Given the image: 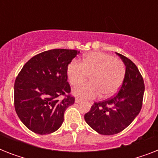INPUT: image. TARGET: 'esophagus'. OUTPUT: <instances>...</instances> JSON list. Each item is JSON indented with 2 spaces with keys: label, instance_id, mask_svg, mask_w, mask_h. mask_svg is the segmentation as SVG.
I'll list each match as a JSON object with an SVG mask.
<instances>
[{
  "label": "esophagus",
  "instance_id": "obj_1",
  "mask_svg": "<svg viewBox=\"0 0 158 158\" xmlns=\"http://www.w3.org/2000/svg\"><path fill=\"white\" fill-rule=\"evenodd\" d=\"M82 102L81 99H79V98L75 99V102H76V103H79V102Z\"/></svg>",
  "mask_w": 158,
  "mask_h": 158
}]
</instances>
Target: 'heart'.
<instances>
[{"mask_svg":"<svg viewBox=\"0 0 158 158\" xmlns=\"http://www.w3.org/2000/svg\"><path fill=\"white\" fill-rule=\"evenodd\" d=\"M90 75V83L74 88L73 94L85 99L95 98L99 94L106 98L113 96L122 85L125 77L124 63L110 55L92 52L83 61L73 60L67 66V76L72 85L84 82Z\"/></svg>","mask_w":158,"mask_h":158,"instance_id":"1","label":"heart"}]
</instances>
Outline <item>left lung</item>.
Here are the masks:
<instances>
[{"label": "left lung", "instance_id": "left-lung-1", "mask_svg": "<svg viewBox=\"0 0 158 158\" xmlns=\"http://www.w3.org/2000/svg\"><path fill=\"white\" fill-rule=\"evenodd\" d=\"M116 54L125 65L122 86L112 98L94 102L84 115L87 124L104 135L118 134L132 123L142 108L144 94V83L137 66L125 56Z\"/></svg>", "mask_w": 158, "mask_h": 158}]
</instances>
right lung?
Returning a JSON list of instances; mask_svg holds the SVG:
<instances>
[{
    "label": "right lung",
    "mask_w": 158,
    "mask_h": 158,
    "mask_svg": "<svg viewBox=\"0 0 158 158\" xmlns=\"http://www.w3.org/2000/svg\"><path fill=\"white\" fill-rule=\"evenodd\" d=\"M79 53L69 49L46 51L32 57L19 73L14 86L15 108L28 130L48 135L61 126L64 111L74 103L67 66ZM60 96H65L61 100Z\"/></svg>",
    "instance_id": "right-lung-1"
}]
</instances>
